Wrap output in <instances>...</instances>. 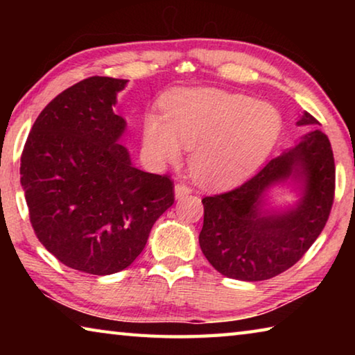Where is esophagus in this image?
Listing matches in <instances>:
<instances>
[{"instance_id": "1", "label": "esophagus", "mask_w": 355, "mask_h": 355, "mask_svg": "<svg viewBox=\"0 0 355 355\" xmlns=\"http://www.w3.org/2000/svg\"><path fill=\"white\" fill-rule=\"evenodd\" d=\"M191 192H192L191 186H188L186 183L175 184V197H177V199H182V197H184V196H189Z\"/></svg>"}]
</instances>
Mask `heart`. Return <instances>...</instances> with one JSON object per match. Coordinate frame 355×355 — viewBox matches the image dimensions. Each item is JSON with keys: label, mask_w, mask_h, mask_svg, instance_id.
<instances>
[{"label": "heart", "mask_w": 355, "mask_h": 355, "mask_svg": "<svg viewBox=\"0 0 355 355\" xmlns=\"http://www.w3.org/2000/svg\"><path fill=\"white\" fill-rule=\"evenodd\" d=\"M164 117L144 119V144L155 159L173 163L182 147L192 150L191 171L199 182L228 186L260 167L279 141V110L257 100L218 91L183 89L163 101Z\"/></svg>", "instance_id": "heart-1"}]
</instances>
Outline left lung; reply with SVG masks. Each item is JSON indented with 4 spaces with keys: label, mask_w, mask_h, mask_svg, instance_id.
<instances>
[{
    "label": "left lung",
    "mask_w": 355,
    "mask_h": 355,
    "mask_svg": "<svg viewBox=\"0 0 355 355\" xmlns=\"http://www.w3.org/2000/svg\"><path fill=\"white\" fill-rule=\"evenodd\" d=\"M320 122L304 112L297 125ZM304 179V197L285 214H264L261 202L272 184ZM335 197V163L329 137L313 130L293 148L269 161L238 188L203 197V255L222 275L258 282L282 274L320 236Z\"/></svg>",
    "instance_id": "8db88e82"
}]
</instances>
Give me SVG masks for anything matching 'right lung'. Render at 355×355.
<instances>
[{
  "instance_id": "add662e5",
  "label": "right lung",
  "mask_w": 355,
  "mask_h": 355,
  "mask_svg": "<svg viewBox=\"0 0 355 355\" xmlns=\"http://www.w3.org/2000/svg\"><path fill=\"white\" fill-rule=\"evenodd\" d=\"M127 80L91 76L39 114L21 153L20 182L35 236L65 266L107 275L146 248L173 205V182L136 169L120 146L127 122L112 111Z\"/></svg>"
}]
</instances>
